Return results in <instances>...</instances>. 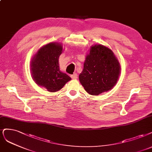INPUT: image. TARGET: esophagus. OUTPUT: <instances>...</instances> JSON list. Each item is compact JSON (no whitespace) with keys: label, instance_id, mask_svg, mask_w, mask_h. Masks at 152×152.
<instances>
[{"label":"esophagus","instance_id":"34e87169","mask_svg":"<svg viewBox=\"0 0 152 152\" xmlns=\"http://www.w3.org/2000/svg\"><path fill=\"white\" fill-rule=\"evenodd\" d=\"M70 77H71L72 78H73V79H76V78H77V74H73V75H71Z\"/></svg>","mask_w":152,"mask_h":152}]
</instances>
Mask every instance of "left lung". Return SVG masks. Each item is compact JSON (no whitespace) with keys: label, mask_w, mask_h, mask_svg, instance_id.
Returning a JSON list of instances; mask_svg holds the SVG:
<instances>
[{"label":"left lung","mask_w":152,"mask_h":152,"mask_svg":"<svg viewBox=\"0 0 152 152\" xmlns=\"http://www.w3.org/2000/svg\"><path fill=\"white\" fill-rule=\"evenodd\" d=\"M120 72L119 62L113 51L106 46L95 45L91 46L78 77L87 93L98 96L112 89Z\"/></svg>","instance_id":"8db88e82"}]
</instances>
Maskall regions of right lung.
<instances>
[{
	"label": "right lung",
	"instance_id": "right-lung-1",
	"mask_svg": "<svg viewBox=\"0 0 152 152\" xmlns=\"http://www.w3.org/2000/svg\"><path fill=\"white\" fill-rule=\"evenodd\" d=\"M63 51L61 43H49L41 47L31 61L33 80L51 92L60 91L71 80L69 75L60 70L59 56Z\"/></svg>",
	"mask_w": 152,
	"mask_h": 152
}]
</instances>
